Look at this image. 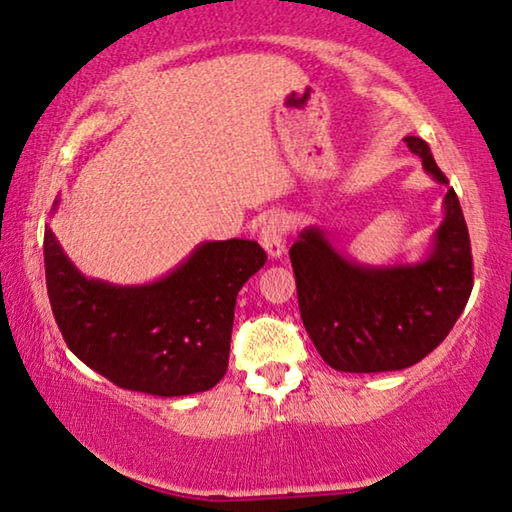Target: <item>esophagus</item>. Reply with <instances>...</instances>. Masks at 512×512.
Listing matches in <instances>:
<instances>
[{"label":"esophagus","instance_id":"34e87169","mask_svg":"<svg viewBox=\"0 0 512 512\" xmlns=\"http://www.w3.org/2000/svg\"><path fill=\"white\" fill-rule=\"evenodd\" d=\"M287 229H290V222H287L283 213H273L271 218L264 222L262 232H259V243H262V248L271 259L283 257L285 243H287Z\"/></svg>","mask_w":512,"mask_h":512}]
</instances>
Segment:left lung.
<instances>
[{
  "label": "left lung",
  "instance_id": "obj_1",
  "mask_svg": "<svg viewBox=\"0 0 512 512\" xmlns=\"http://www.w3.org/2000/svg\"><path fill=\"white\" fill-rule=\"evenodd\" d=\"M403 141L448 187L427 141ZM290 259L308 336L331 369L345 373L401 371L420 362L455 327L473 287L469 229L452 187L417 262L362 264L338 250L322 225L301 229Z\"/></svg>",
  "mask_w": 512,
  "mask_h": 512
}]
</instances>
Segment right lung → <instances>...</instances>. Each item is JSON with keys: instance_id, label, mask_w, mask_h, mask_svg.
<instances>
[{"instance_id": "1", "label": "right lung", "mask_w": 512, "mask_h": 512, "mask_svg": "<svg viewBox=\"0 0 512 512\" xmlns=\"http://www.w3.org/2000/svg\"><path fill=\"white\" fill-rule=\"evenodd\" d=\"M43 262L57 327L83 364L122 390L185 397L227 373L236 294L266 253L255 241H204L153 283L115 285L85 276L46 225Z\"/></svg>"}]
</instances>
